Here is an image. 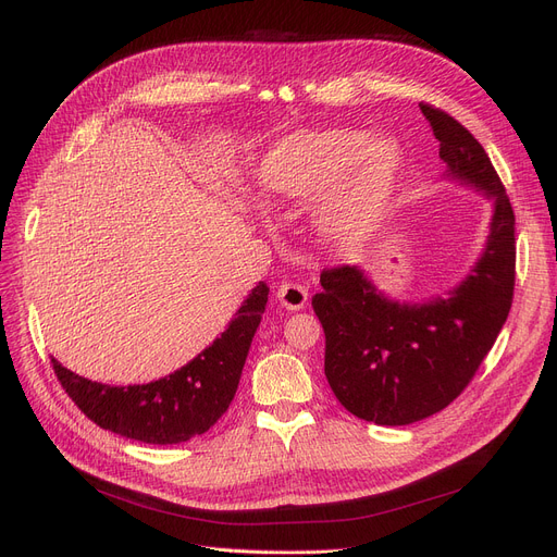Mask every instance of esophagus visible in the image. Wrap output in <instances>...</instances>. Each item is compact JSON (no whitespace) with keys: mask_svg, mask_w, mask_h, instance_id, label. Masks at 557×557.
Masks as SVG:
<instances>
[{"mask_svg":"<svg viewBox=\"0 0 557 557\" xmlns=\"http://www.w3.org/2000/svg\"><path fill=\"white\" fill-rule=\"evenodd\" d=\"M275 296L288 311H298L307 305V288L298 282H282L275 290Z\"/></svg>","mask_w":557,"mask_h":557,"instance_id":"esophagus-1","label":"esophagus"}]
</instances>
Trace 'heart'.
I'll list each match as a JSON object with an SVG mask.
<instances>
[{
  "label": "heart",
  "instance_id": "1",
  "mask_svg": "<svg viewBox=\"0 0 557 557\" xmlns=\"http://www.w3.org/2000/svg\"><path fill=\"white\" fill-rule=\"evenodd\" d=\"M401 166L404 156L393 139L341 128L286 139L263 160L259 181L286 198H309L334 187L320 208V223L327 232L349 234L384 208Z\"/></svg>",
  "mask_w": 557,
  "mask_h": 557
}]
</instances>
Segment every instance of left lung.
I'll return each mask as SVG.
<instances>
[{
  "instance_id": "left-lung-1",
  "label": "left lung",
  "mask_w": 557,
  "mask_h": 557,
  "mask_svg": "<svg viewBox=\"0 0 557 557\" xmlns=\"http://www.w3.org/2000/svg\"><path fill=\"white\" fill-rule=\"evenodd\" d=\"M454 178L485 189L494 216L483 257L449 298L399 305L357 267H327L311 307L325 330V374L349 413L401 426L449 406L474 379L515 296V212L483 146L451 114L420 103Z\"/></svg>"
}]
</instances>
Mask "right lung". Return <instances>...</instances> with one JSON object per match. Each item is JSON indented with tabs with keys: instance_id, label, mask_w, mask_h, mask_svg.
Masks as SVG:
<instances>
[{
	"instance_id": "add662e5",
	"label": "right lung",
	"mask_w": 557,
	"mask_h": 557,
	"mask_svg": "<svg viewBox=\"0 0 557 557\" xmlns=\"http://www.w3.org/2000/svg\"><path fill=\"white\" fill-rule=\"evenodd\" d=\"M267 302L269 286L259 282L221 338L151 384L108 386L74 374L55 359L51 366L81 413L97 426L146 445H178L214 426L227 411Z\"/></svg>"
}]
</instances>
